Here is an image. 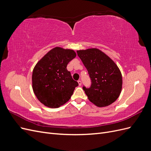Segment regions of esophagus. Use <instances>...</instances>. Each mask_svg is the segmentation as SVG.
<instances>
[{"mask_svg": "<svg viewBox=\"0 0 151 151\" xmlns=\"http://www.w3.org/2000/svg\"><path fill=\"white\" fill-rule=\"evenodd\" d=\"M77 82H78V84H79V86H81V84H82V83H81V81H80V80H79L78 81H77Z\"/></svg>", "mask_w": 151, "mask_h": 151, "instance_id": "esophagus-1", "label": "esophagus"}]
</instances>
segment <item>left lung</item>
Returning <instances> with one entry per match:
<instances>
[{"instance_id": "obj_1", "label": "left lung", "mask_w": 151, "mask_h": 151, "mask_svg": "<svg viewBox=\"0 0 151 151\" xmlns=\"http://www.w3.org/2000/svg\"><path fill=\"white\" fill-rule=\"evenodd\" d=\"M88 71L91 80L90 88L83 89L89 101L98 107L107 106L119 97L122 89V76L112 59L98 48L77 51Z\"/></svg>"}]
</instances>
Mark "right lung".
<instances>
[{
  "label": "right lung",
  "mask_w": 151,
  "mask_h": 151,
  "mask_svg": "<svg viewBox=\"0 0 151 151\" xmlns=\"http://www.w3.org/2000/svg\"><path fill=\"white\" fill-rule=\"evenodd\" d=\"M76 57V53L73 50L56 47L35 66L32 88L36 98L45 106L57 108L70 99L79 84L72 79L67 66Z\"/></svg>",
  "instance_id": "1"
}]
</instances>
